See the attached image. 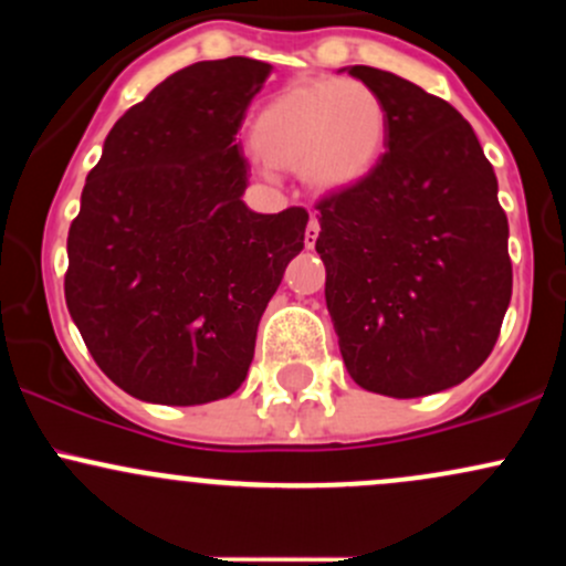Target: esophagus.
<instances>
[{
  "label": "esophagus",
  "instance_id": "esophagus-1",
  "mask_svg": "<svg viewBox=\"0 0 566 566\" xmlns=\"http://www.w3.org/2000/svg\"><path fill=\"white\" fill-rule=\"evenodd\" d=\"M316 239H319V218H316L314 212H311L308 226H305V247H308V250H314Z\"/></svg>",
  "mask_w": 566,
  "mask_h": 566
}]
</instances>
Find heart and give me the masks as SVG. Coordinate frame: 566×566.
<instances>
[{
	"label": "heart",
	"instance_id": "heart-1",
	"mask_svg": "<svg viewBox=\"0 0 566 566\" xmlns=\"http://www.w3.org/2000/svg\"><path fill=\"white\" fill-rule=\"evenodd\" d=\"M386 106L359 80H308L271 97L252 125V146L284 170H303L319 191H346L378 165Z\"/></svg>",
	"mask_w": 566,
	"mask_h": 566
}]
</instances>
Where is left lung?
<instances>
[{
  "label": "left lung",
  "instance_id": "1",
  "mask_svg": "<svg viewBox=\"0 0 566 566\" xmlns=\"http://www.w3.org/2000/svg\"><path fill=\"white\" fill-rule=\"evenodd\" d=\"M348 74L380 95L388 151L316 205L324 297L350 378L415 399L463 382L495 348L513 287L509 218L458 108L391 71Z\"/></svg>",
  "mask_w": 566,
  "mask_h": 566
}]
</instances>
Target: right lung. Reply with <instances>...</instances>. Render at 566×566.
<instances>
[{"instance_id": "right-lung-1", "label": "right lung", "mask_w": 566, "mask_h": 566, "mask_svg": "<svg viewBox=\"0 0 566 566\" xmlns=\"http://www.w3.org/2000/svg\"><path fill=\"white\" fill-rule=\"evenodd\" d=\"M271 63L186 66L112 127L69 229L66 305L95 365L154 405L242 386L258 324L303 250L308 212L242 201L237 133Z\"/></svg>"}]
</instances>
